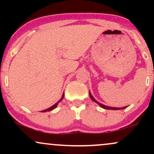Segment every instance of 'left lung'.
<instances>
[{
    "mask_svg": "<svg viewBox=\"0 0 154 154\" xmlns=\"http://www.w3.org/2000/svg\"><path fill=\"white\" fill-rule=\"evenodd\" d=\"M89 94H90V97H91V99L93 100V101H94V102H95V103H96L97 104H98V105H99L100 107H102V108H103V109H108V110H120V109H126V108L128 107V106H125V107H122V108H117V107H111V106H108L103 105V104L100 103H99V102H98V101H97V100H95V98H94V97H93V95H91V92H90V91H89Z\"/></svg>",
    "mask_w": 154,
    "mask_h": 154,
    "instance_id": "1",
    "label": "left lung"
}]
</instances>
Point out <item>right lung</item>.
Returning a JSON list of instances; mask_svg holds the SVG:
<instances>
[{
	"label": "right lung",
	"instance_id": "add662e5",
	"mask_svg": "<svg viewBox=\"0 0 154 154\" xmlns=\"http://www.w3.org/2000/svg\"><path fill=\"white\" fill-rule=\"evenodd\" d=\"M63 96H64V93H63V95H62V97H61V99H60L59 101L57 102V103H56L54 104V105H53L52 106H51L50 108H48V109H45V110H43V111H41V112H46V111H51V110H53V109H56V107H57V106H58V104H59L60 102L61 101V100H63Z\"/></svg>",
	"mask_w": 154,
	"mask_h": 154
}]
</instances>
